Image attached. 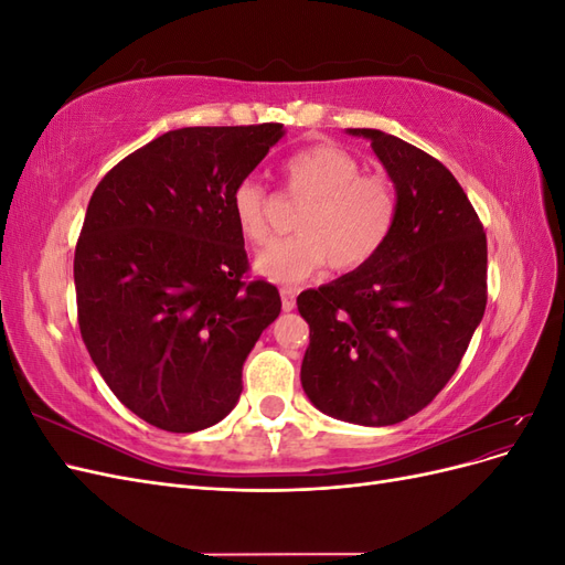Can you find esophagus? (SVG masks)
I'll use <instances>...</instances> for the list:
<instances>
[{"mask_svg":"<svg viewBox=\"0 0 565 565\" xmlns=\"http://www.w3.org/2000/svg\"><path fill=\"white\" fill-rule=\"evenodd\" d=\"M282 297V311H292L297 306V289L295 287H280Z\"/></svg>","mask_w":565,"mask_h":565,"instance_id":"esophagus-1","label":"esophagus"}]
</instances>
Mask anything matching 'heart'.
Segmentation results:
<instances>
[{"label":"heart","mask_w":565,"mask_h":565,"mask_svg":"<svg viewBox=\"0 0 565 565\" xmlns=\"http://www.w3.org/2000/svg\"><path fill=\"white\" fill-rule=\"evenodd\" d=\"M287 198L306 200L297 235L266 247L256 270L276 282H299L324 264L353 273L377 259L398 221V191L386 174H363V164L337 143H316L282 164ZM231 210L247 243L273 237V198L256 179L233 188Z\"/></svg>","instance_id":"b5f03b06"}]
</instances>
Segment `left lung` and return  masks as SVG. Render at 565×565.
I'll return each mask as SVG.
<instances>
[{
	"label": "left lung",
	"instance_id": "left-lung-1",
	"mask_svg": "<svg viewBox=\"0 0 565 565\" xmlns=\"http://www.w3.org/2000/svg\"><path fill=\"white\" fill-rule=\"evenodd\" d=\"M365 136L398 191V221L377 259L306 289L311 328L301 386L324 415L388 426L450 382L483 318L488 243L457 179L429 152L380 129Z\"/></svg>",
	"mask_w": 565,
	"mask_h": 565
}]
</instances>
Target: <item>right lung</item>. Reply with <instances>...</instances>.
Listing matches in <instances>:
<instances>
[{
	"label": "right lung",
	"instance_id": "right-lung-1",
	"mask_svg": "<svg viewBox=\"0 0 565 565\" xmlns=\"http://www.w3.org/2000/svg\"><path fill=\"white\" fill-rule=\"evenodd\" d=\"M280 136L278 122L167 131L89 200L75 247L82 341L117 401L162 431L224 419L247 353L280 313L276 287L245 280L231 210Z\"/></svg>",
	"mask_w": 565,
	"mask_h": 565
}]
</instances>
